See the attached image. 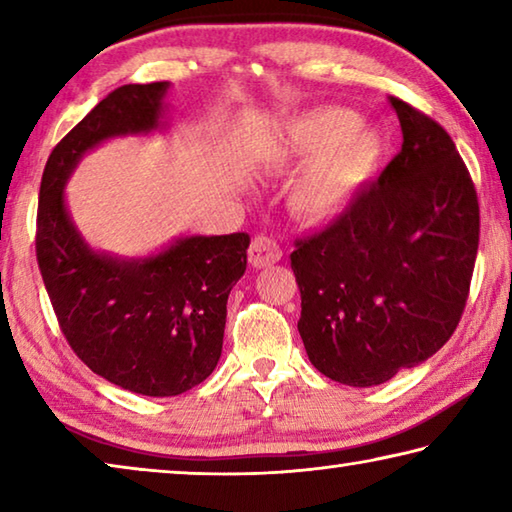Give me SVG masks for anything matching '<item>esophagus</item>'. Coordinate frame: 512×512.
<instances>
[{
	"label": "esophagus",
	"instance_id": "esophagus-1",
	"mask_svg": "<svg viewBox=\"0 0 512 512\" xmlns=\"http://www.w3.org/2000/svg\"><path fill=\"white\" fill-rule=\"evenodd\" d=\"M282 259V248L271 237H255L248 248V262L255 268H266Z\"/></svg>",
	"mask_w": 512,
	"mask_h": 512
}]
</instances>
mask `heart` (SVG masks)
<instances>
[{"label":"heart","mask_w":512,"mask_h":512,"mask_svg":"<svg viewBox=\"0 0 512 512\" xmlns=\"http://www.w3.org/2000/svg\"><path fill=\"white\" fill-rule=\"evenodd\" d=\"M384 153L375 126L341 106H318L284 121L264 149V164L284 171L305 164L291 183V205L314 221L348 210Z\"/></svg>","instance_id":"heart-1"}]
</instances>
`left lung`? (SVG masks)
<instances>
[{
  "label": "left lung",
  "mask_w": 512,
  "mask_h": 512,
  "mask_svg": "<svg viewBox=\"0 0 512 512\" xmlns=\"http://www.w3.org/2000/svg\"><path fill=\"white\" fill-rule=\"evenodd\" d=\"M388 101L402 151L291 253L309 361L359 388L443 348L463 316L479 248V201L452 137L402 99Z\"/></svg>",
  "instance_id": "8db88e82"
}]
</instances>
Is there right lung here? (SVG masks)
<instances>
[{"label": "right lung", "instance_id": "obj_1", "mask_svg": "<svg viewBox=\"0 0 512 512\" xmlns=\"http://www.w3.org/2000/svg\"><path fill=\"white\" fill-rule=\"evenodd\" d=\"M167 90V81L121 85L56 144L42 173L36 232L42 280L76 357L110 384L149 397L180 395L212 375L250 237H178L149 257H115L83 239L65 185L106 140L162 131Z\"/></svg>", "mask_w": 512, "mask_h": 512}]
</instances>
